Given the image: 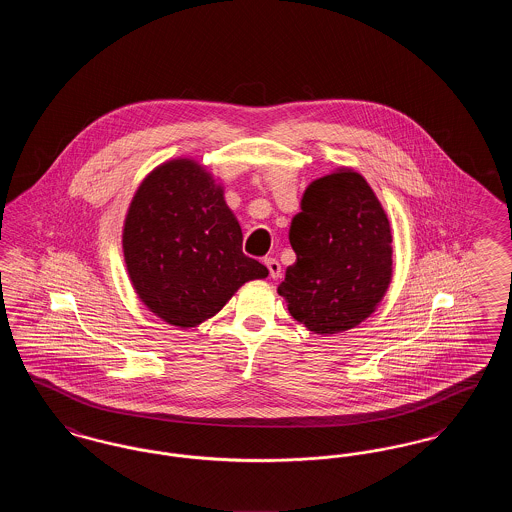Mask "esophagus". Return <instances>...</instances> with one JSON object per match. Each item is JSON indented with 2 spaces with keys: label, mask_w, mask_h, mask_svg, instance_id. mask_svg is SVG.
<instances>
[{
  "label": "esophagus",
  "mask_w": 512,
  "mask_h": 512,
  "mask_svg": "<svg viewBox=\"0 0 512 512\" xmlns=\"http://www.w3.org/2000/svg\"><path fill=\"white\" fill-rule=\"evenodd\" d=\"M265 265H267L270 278H278V276L282 274V267H280V263H278L274 257H267V259H265Z\"/></svg>",
  "instance_id": "1"
}]
</instances>
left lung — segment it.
<instances>
[{
  "instance_id": "left-lung-1",
  "label": "left lung",
  "mask_w": 512,
  "mask_h": 512,
  "mask_svg": "<svg viewBox=\"0 0 512 512\" xmlns=\"http://www.w3.org/2000/svg\"><path fill=\"white\" fill-rule=\"evenodd\" d=\"M297 261L278 293L315 334H338L370 317L391 280V232L378 197L359 172L315 180L290 226Z\"/></svg>"
}]
</instances>
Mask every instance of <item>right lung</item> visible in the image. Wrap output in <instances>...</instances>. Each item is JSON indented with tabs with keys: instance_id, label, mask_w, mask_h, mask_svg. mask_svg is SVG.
<instances>
[{
	"instance_id": "right-lung-1",
	"label": "right lung",
	"mask_w": 512,
	"mask_h": 512,
	"mask_svg": "<svg viewBox=\"0 0 512 512\" xmlns=\"http://www.w3.org/2000/svg\"><path fill=\"white\" fill-rule=\"evenodd\" d=\"M132 286L151 313L192 328L268 270L242 251V228L222 188L190 159L169 161L134 195L122 232Z\"/></svg>"
}]
</instances>
